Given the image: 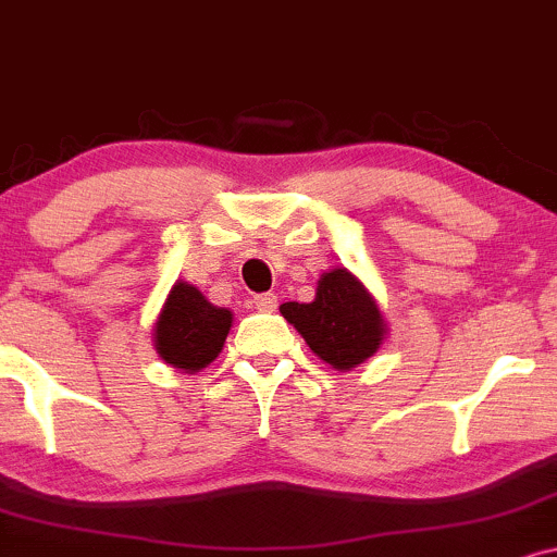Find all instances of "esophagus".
Listing matches in <instances>:
<instances>
[{
  "instance_id": "obj_1",
  "label": "esophagus",
  "mask_w": 557,
  "mask_h": 557,
  "mask_svg": "<svg viewBox=\"0 0 557 557\" xmlns=\"http://www.w3.org/2000/svg\"><path fill=\"white\" fill-rule=\"evenodd\" d=\"M253 306H257L259 311H274V308H277V296H274V293H259V296H253Z\"/></svg>"
}]
</instances>
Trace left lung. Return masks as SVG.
<instances>
[{"mask_svg": "<svg viewBox=\"0 0 557 557\" xmlns=\"http://www.w3.org/2000/svg\"><path fill=\"white\" fill-rule=\"evenodd\" d=\"M290 321L321 360L350 371L371 358L384 339V319L366 287L347 270L324 272L311 304H283Z\"/></svg>", "mask_w": 557, "mask_h": 557, "instance_id": "obj_1", "label": "left lung"}]
</instances>
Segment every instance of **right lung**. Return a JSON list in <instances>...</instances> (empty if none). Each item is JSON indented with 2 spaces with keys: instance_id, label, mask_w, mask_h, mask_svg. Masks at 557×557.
Instances as JSON below:
<instances>
[{
  "instance_id": "1",
  "label": "right lung",
  "mask_w": 557,
  "mask_h": 557,
  "mask_svg": "<svg viewBox=\"0 0 557 557\" xmlns=\"http://www.w3.org/2000/svg\"><path fill=\"white\" fill-rule=\"evenodd\" d=\"M231 321L227 308L212 306L197 287L176 283L156 324L160 358L186 373L202 371L223 350Z\"/></svg>"
}]
</instances>
